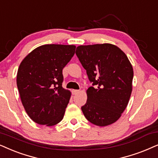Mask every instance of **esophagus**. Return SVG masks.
<instances>
[{"label": "esophagus", "mask_w": 158, "mask_h": 158, "mask_svg": "<svg viewBox=\"0 0 158 158\" xmlns=\"http://www.w3.org/2000/svg\"><path fill=\"white\" fill-rule=\"evenodd\" d=\"M79 92H80L79 90H73V91H72V93H73V95H75V94L79 93Z\"/></svg>", "instance_id": "34e87169"}]
</instances>
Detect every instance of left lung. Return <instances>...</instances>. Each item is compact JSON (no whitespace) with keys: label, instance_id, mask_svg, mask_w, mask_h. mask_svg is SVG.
<instances>
[{"label":"left lung","instance_id":"left-lung-1","mask_svg":"<svg viewBox=\"0 0 158 158\" xmlns=\"http://www.w3.org/2000/svg\"><path fill=\"white\" fill-rule=\"evenodd\" d=\"M93 86L81 107L85 118L96 126L110 125L121 116L132 91V65L121 49L112 44L80 46L75 52Z\"/></svg>","mask_w":158,"mask_h":158}]
</instances>
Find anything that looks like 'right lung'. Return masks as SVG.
I'll return each mask as SVG.
<instances>
[{"instance_id":"add662e5","label":"right lung","mask_w":158,"mask_h":158,"mask_svg":"<svg viewBox=\"0 0 158 158\" xmlns=\"http://www.w3.org/2000/svg\"><path fill=\"white\" fill-rule=\"evenodd\" d=\"M75 46H39L20 64L16 84L22 103L36 123L54 126L64 118L71 93L62 87V69L74 56Z\"/></svg>"}]
</instances>
